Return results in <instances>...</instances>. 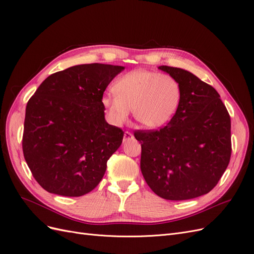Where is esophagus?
<instances>
[{
	"instance_id": "1",
	"label": "esophagus",
	"mask_w": 254,
	"mask_h": 254,
	"mask_svg": "<svg viewBox=\"0 0 254 254\" xmlns=\"http://www.w3.org/2000/svg\"><path fill=\"white\" fill-rule=\"evenodd\" d=\"M132 138H134V136H132L131 132H129V131H125V134H124V142H127V141H128V140H131Z\"/></svg>"
}]
</instances>
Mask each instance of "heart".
Listing matches in <instances>:
<instances>
[{
    "label": "heart",
    "instance_id": "1",
    "mask_svg": "<svg viewBox=\"0 0 254 254\" xmlns=\"http://www.w3.org/2000/svg\"><path fill=\"white\" fill-rule=\"evenodd\" d=\"M112 93L102 98V105L110 122L123 125L134 110L137 122L144 127H166L175 116L181 100L180 85L168 74L146 69L130 71L118 78Z\"/></svg>",
    "mask_w": 254,
    "mask_h": 254
}]
</instances>
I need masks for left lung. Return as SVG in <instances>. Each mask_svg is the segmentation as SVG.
Masks as SVG:
<instances>
[{
    "label": "left lung",
    "instance_id": "obj_1",
    "mask_svg": "<svg viewBox=\"0 0 254 254\" xmlns=\"http://www.w3.org/2000/svg\"><path fill=\"white\" fill-rule=\"evenodd\" d=\"M159 70L177 80L178 110L156 130H136L141 172L154 193L183 201L208 193L223 175L232 153L231 117L219 93L192 73L174 66Z\"/></svg>",
    "mask_w": 254,
    "mask_h": 254
}]
</instances>
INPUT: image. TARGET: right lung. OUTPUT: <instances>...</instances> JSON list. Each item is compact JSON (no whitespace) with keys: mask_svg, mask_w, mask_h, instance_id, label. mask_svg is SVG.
Returning a JSON list of instances; mask_svg holds the SVG:
<instances>
[{"mask_svg":"<svg viewBox=\"0 0 254 254\" xmlns=\"http://www.w3.org/2000/svg\"><path fill=\"white\" fill-rule=\"evenodd\" d=\"M125 66L86 64L48 76L25 108L22 150L36 181L50 193L81 196L102 180L124 139L105 120L104 91Z\"/></svg>","mask_w":254,"mask_h":254,"instance_id":"obj_1","label":"right lung"}]
</instances>
